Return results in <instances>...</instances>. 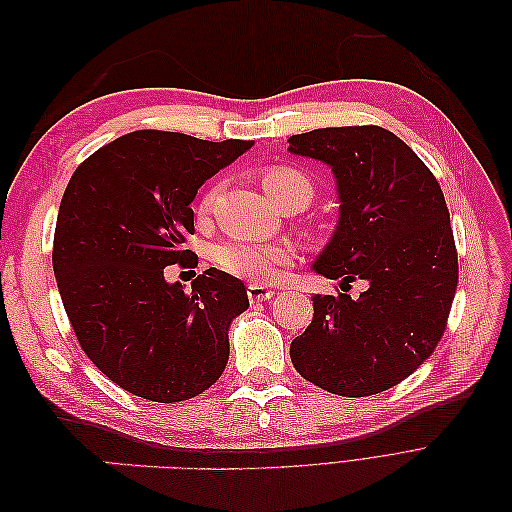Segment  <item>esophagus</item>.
<instances>
[{
  "label": "esophagus",
  "instance_id": "1",
  "mask_svg": "<svg viewBox=\"0 0 512 512\" xmlns=\"http://www.w3.org/2000/svg\"><path fill=\"white\" fill-rule=\"evenodd\" d=\"M247 297H250L252 303H260V301H269L275 297V290L273 288H267L262 284H252L247 286Z\"/></svg>",
  "mask_w": 512,
  "mask_h": 512
}]
</instances>
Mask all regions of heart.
<instances>
[{
	"label": "heart",
	"instance_id": "1",
	"mask_svg": "<svg viewBox=\"0 0 512 512\" xmlns=\"http://www.w3.org/2000/svg\"><path fill=\"white\" fill-rule=\"evenodd\" d=\"M262 185L269 194L273 203H282L286 198H303L305 203H309L312 198V181H309L303 173L288 166H271L265 170L262 175ZM215 192L218 190H209L203 200H200V213L207 215L213 200ZM294 250L290 243L277 241V243H262V241H226L222 245L215 247L213 258L218 265L232 273L245 277V280L252 282H267L275 275L277 267H284L292 260Z\"/></svg>",
	"mask_w": 512,
	"mask_h": 512
}]
</instances>
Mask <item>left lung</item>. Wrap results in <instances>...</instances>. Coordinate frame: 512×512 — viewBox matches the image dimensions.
Wrapping results in <instances>:
<instances>
[{
  "instance_id": "8db88e82",
  "label": "left lung",
  "mask_w": 512,
  "mask_h": 512,
  "mask_svg": "<svg viewBox=\"0 0 512 512\" xmlns=\"http://www.w3.org/2000/svg\"><path fill=\"white\" fill-rule=\"evenodd\" d=\"M294 156L331 168L339 215L312 262L327 280L367 282L359 299L314 294V320L290 344L294 369L342 397L376 395L429 359L457 290V252L431 170L378 126L288 138Z\"/></svg>"
}]
</instances>
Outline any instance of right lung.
Returning <instances> with one entry per match:
<instances>
[{
    "instance_id": "add662e5",
    "label": "right lung",
    "mask_w": 512,
    "mask_h": 512,
    "mask_svg": "<svg viewBox=\"0 0 512 512\" xmlns=\"http://www.w3.org/2000/svg\"><path fill=\"white\" fill-rule=\"evenodd\" d=\"M252 147L138 130L74 170L55 228L57 288L91 363L132 395L173 404L222 376L230 324L250 307L243 282L211 267L185 292L164 269L192 254L200 185Z\"/></svg>"
}]
</instances>
